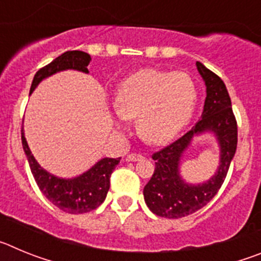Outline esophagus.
<instances>
[{
	"mask_svg": "<svg viewBox=\"0 0 261 261\" xmlns=\"http://www.w3.org/2000/svg\"><path fill=\"white\" fill-rule=\"evenodd\" d=\"M144 159V156L141 155V154H129V155H126V161L128 162H137V161H142Z\"/></svg>",
	"mask_w": 261,
	"mask_h": 261,
	"instance_id": "obj_1",
	"label": "esophagus"
}]
</instances>
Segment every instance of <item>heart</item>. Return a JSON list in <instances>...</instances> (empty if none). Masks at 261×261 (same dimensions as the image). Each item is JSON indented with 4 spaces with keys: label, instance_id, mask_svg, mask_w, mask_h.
I'll return each instance as SVG.
<instances>
[{
    "label": "heart",
    "instance_id": "heart-1",
    "mask_svg": "<svg viewBox=\"0 0 261 261\" xmlns=\"http://www.w3.org/2000/svg\"><path fill=\"white\" fill-rule=\"evenodd\" d=\"M196 102L197 89L190 74L142 69L119 85L115 111L124 120L136 119L138 135L145 141L162 145L188 124Z\"/></svg>",
    "mask_w": 261,
    "mask_h": 261
}]
</instances>
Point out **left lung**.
<instances>
[{
    "instance_id": "8db88e82",
    "label": "left lung",
    "mask_w": 261,
    "mask_h": 261,
    "mask_svg": "<svg viewBox=\"0 0 261 261\" xmlns=\"http://www.w3.org/2000/svg\"><path fill=\"white\" fill-rule=\"evenodd\" d=\"M196 66L206 86L201 119L183 137L151 155L155 170L144 188L147 208L165 218H181L204 208L220 191L237 151L238 128L227 89L223 81L201 62H196ZM205 132L216 136L220 145V166L208 182L190 185L180 176L181 156L193 137Z\"/></svg>"
}]
</instances>
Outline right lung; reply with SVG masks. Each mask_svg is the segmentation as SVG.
I'll use <instances>...</instances> for the list:
<instances>
[{
  "mask_svg": "<svg viewBox=\"0 0 261 261\" xmlns=\"http://www.w3.org/2000/svg\"><path fill=\"white\" fill-rule=\"evenodd\" d=\"M91 61L89 53L82 50H68L56 57L50 64L36 71L32 80L30 94L36 89L44 78L50 77L57 71L78 70L89 73L87 65ZM22 146L29 161L30 168L34 175L39 190L55 206L69 214H81L94 211L106 200L110 190V177L112 171L119 165L121 158H103L96 162L89 171L73 179H62L45 171L40 167L31 154L29 144L22 128Z\"/></svg>",
  "mask_w": 261,
  "mask_h": 261,
  "instance_id": "right-lung-1",
  "label": "right lung"
}]
</instances>
